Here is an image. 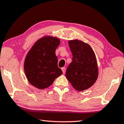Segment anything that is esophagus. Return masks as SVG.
I'll use <instances>...</instances> for the list:
<instances>
[{
	"label": "esophagus",
	"mask_w": 124,
	"mask_h": 124,
	"mask_svg": "<svg viewBox=\"0 0 124 124\" xmlns=\"http://www.w3.org/2000/svg\"><path fill=\"white\" fill-rule=\"evenodd\" d=\"M61 70H62V71L63 72V73H65V72H66V68L65 67H62L61 68Z\"/></svg>",
	"instance_id": "1"
}]
</instances>
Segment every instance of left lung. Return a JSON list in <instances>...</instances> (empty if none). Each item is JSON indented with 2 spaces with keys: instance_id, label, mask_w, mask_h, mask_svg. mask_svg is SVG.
Returning <instances> with one entry per match:
<instances>
[{
  "instance_id": "obj_1",
  "label": "left lung",
  "mask_w": 124,
  "mask_h": 124,
  "mask_svg": "<svg viewBox=\"0 0 124 124\" xmlns=\"http://www.w3.org/2000/svg\"><path fill=\"white\" fill-rule=\"evenodd\" d=\"M68 45L72 61L66 71V78L75 90L84 91L91 87L98 78L96 57L91 46L82 40H70Z\"/></svg>"
}]
</instances>
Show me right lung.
Returning <instances> with one entry per match:
<instances>
[{
	"instance_id": "add662e5",
	"label": "right lung",
	"mask_w": 124,
	"mask_h": 124,
	"mask_svg": "<svg viewBox=\"0 0 124 124\" xmlns=\"http://www.w3.org/2000/svg\"><path fill=\"white\" fill-rule=\"evenodd\" d=\"M60 44L58 38L46 36L37 40L28 52L24 70L28 82L35 87L40 90L48 87L62 74L56 55Z\"/></svg>"
}]
</instances>
